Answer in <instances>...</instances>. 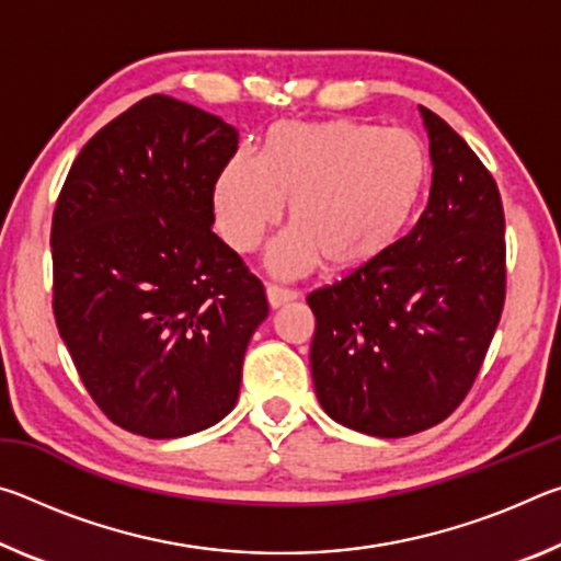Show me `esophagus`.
Returning <instances> with one entry per match:
<instances>
[{"label": "esophagus", "instance_id": "1", "mask_svg": "<svg viewBox=\"0 0 561 561\" xmlns=\"http://www.w3.org/2000/svg\"><path fill=\"white\" fill-rule=\"evenodd\" d=\"M291 299H297V294L289 291V289H282L277 284H267V301L272 309H279L284 304H289Z\"/></svg>", "mask_w": 561, "mask_h": 561}]
</instances>
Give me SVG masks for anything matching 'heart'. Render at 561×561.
<instances>
[{
    "label": "heart",
    "instance_id": "obj_1",
    "mask_svg": "<svg viewBox=\"0 0 561 561\" xmlns=\"http://www.w3.org/2000/svg\"><path fill=\"white\" fill-rule=\"evenodd\" d=\"M433 160L421 138L376 123L279 121L257 158L234 153L215 180V220L234 252H254L287 201L291 227L274 242L270 264L304 274L364 270L411 227L428 195Z\"/></svg>",
    "mask_w": 561,
    "mask_h": 561
}]
</instances>
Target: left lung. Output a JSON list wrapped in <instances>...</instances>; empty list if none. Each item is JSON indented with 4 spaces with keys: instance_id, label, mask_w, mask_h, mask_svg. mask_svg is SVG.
Returning a JSON list of instances; mask_svg holds the SVG:
<instances>
[{
    "instance_id": "left-lung-1",
    "label": "left lung",
    "mask_w": 561,
    "mask_h": 561,
    "mask_svg": "<svg viewBox=\"0 0 561 561\" xmlns=\"http://www.w3.org/2000/svg\"><path fill=\"white\" fill-rule=\"evenodd\" d=\"M433 185L421 220L381 260L311 291V378L336 423L405 438L468 396L505 307V213L490 170L421 106Z\"/></svg>"
}]
</instances>
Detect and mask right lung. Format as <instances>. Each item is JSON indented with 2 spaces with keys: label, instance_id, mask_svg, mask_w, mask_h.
<instances>
[{
  "label": "right lung",
  "instance_id": "right-lung-1",
  "mask_svg": "<svg viewBox=\"0 0 561 561\" xmlns=\"http://www.w3.org/2000/svg\"><path fill=\"white\" fill-rule=\"evenodd\" d=\"M237 130L170 96L103 126L66 175L51 222L54 317L113 423L183 438L232 411L262 282L213 232Z\"/></svg>",
  "mask_w": 561,
  "mask_h": 561
}]
</instances>
